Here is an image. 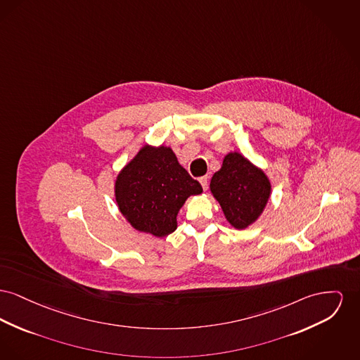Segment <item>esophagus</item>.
<instances>
[{"instance_id": "1", "label": "esophagus", "mask_w": 360, "mask_h": 360, "mask_svg": "<svg viewBox=\"0 0 360 360\" xmlns=\"http://www.w3.org/2000/svg\"><path fill=\"white\" fill-rule=\"evenodd\" d=\"M200 184H201L202 189L207 191V189H208V176H201V178H200Z\"/></svg>"}]
</instances>
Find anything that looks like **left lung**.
I'll use <instances>...</instances> for the list:
<instances>
[{
	"instance_id": "left-lung-1",
	"label": "left lung",
	"mask_w": 360,
	"mask_h": 360,
	"mask_svg": "<svg viewBox=\"0 0 360 360\" xmlns=\"http://www.w3.org/2000/svg\"><path fill=\"white\" fill-rule=\"evenodd\" d=\"M211 191L226 219L235 229H246L262 213L271 184L262 169H257L238 152L229 153L223 166L213 174Z\"/></svg>"
}]
</instances>
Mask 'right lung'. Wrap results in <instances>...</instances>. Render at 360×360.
<instances>
[{
  "label": "right lung",
  "mask_w": 360,
  "mask_h": 360,
  "mask_svg": "<svg viewBox=\"0 0 360 360\" xmlns=\"http://www.w3.org/2000/svg\"><path fill=\"white\" fill-rule=\"evenodd\" d=\"M200 193V182L163 146L143 147L115 181L121 213L136 230L158 238L175 231L178 211L189 195Z\"/></svg>",
  "instance_id": "add662e5"
}]
</instances>
